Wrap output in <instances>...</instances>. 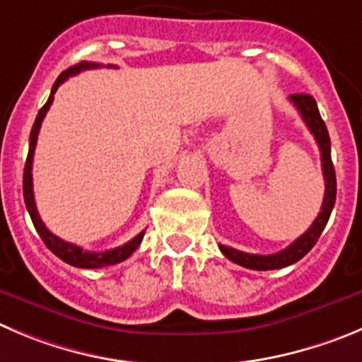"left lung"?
Listing matches in <instances>:
<instances>
[{"label": "left lung", "mask_w": 362, "mask_h": 362, "mask_svg": "<svg viewBox=\"0 0 362 362\" xmlns=\"http://www.w3.org/2000/svg\"><path fill=\"white\" fill-rule=\"evenodd\" d=\"M289 100L295 105L302 119L305 121L307 128H309L316 143H318L320 153H322L323 178H325V197H323L322 211H320L318 218L314 219L313 225L307 228V232H303L296 241H293L288 248L280 250V252L272 253V255H255V253H246L241 252V250L230 248V246L219 245V250H221L225 257L230 259L235 264L243 266V268L257 269V272L286 268V266L295 264L303 255H307L310 248L316 245L320 235H322L323 228H325L327 221L330 218V212L334 209V204H336V171H334L332 158H330V137L325 123L320 116L318 105L309 94H293V96H289Z\"/></svg>", "instance_id": "8db88e82"}]
</instances>
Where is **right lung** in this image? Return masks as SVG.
Wrapping results in <instances>:
<instances>
[{
    "mask_svg": "<svg viewBox=\"0 0 362 362\" xmlns=\"http://www.w3.org/2000/svg\"><path fill=\"white\" fill-rule=\"evenodd\" d=\"M100 66L101 64H96V62H80L73 67H67L66 71H62V73H60V76L57 78V82L53 83L52 94H49L48 101H46L42 109L39 110V114H37V117H35V123H33V127H32V132H30V150H28V157H26L25 173H23V197H25L26 209H28V214L33 221V227H35V230L39 232V235H40V239L44 241V245L48 246V248L55 253L57 257L62 259V261L67 262V264L76 266V268H86V269L105 268V266H112V264H117V262H123L124 259L130 257L132 253L137 250V246H139L141 241H143L144 232L146 230H143L141 234H137L134 239H132V241L124 243L123 246L107 250V252H87V250L80 248V246L73 245V243H67V241H64V239L57 238L55 234H52V232L46 228V225H44L42 219H40L39 212H37L35 200H33L32 164H33V151H35L37 135H39L40 124H42V119H44V116H46V112L49 110V107H52L53 96H55V93H57V89L60 87V83L66 82V80L69 78V76H73V74H78L80 71L96 69V67H100ZM107 67H116V66H110L109 64Z\"/></svg>",
    "mask_w": 362,
    "mask_h": 362,
    "instance_id": "obj_1",
    "label": "right lung"
}]
</instances>
